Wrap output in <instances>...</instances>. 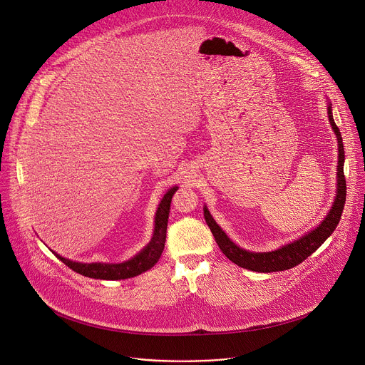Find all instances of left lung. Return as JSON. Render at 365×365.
I'll list each match as a JSON object with an SVG mask.
<instances>
[{"mask_svg": "<svg viewBox=\"0 0 365 365\" xmlns=\"http://www.w3.org/2000/svg\"><path fill=\"white\" fill-rule=\"evenodd\" d=\"M328 103V118L332 125V130L336 135L338 140V166H336V195L334 199V203L331 206L329 212L327 217L317 225L314 230H310L300 238L282 245L280 248L274 251H267V252H255V251H248L241 247H238L224 231L222 228L215 222L212 215L207 211L206 205L203 206V217L205 221L210 227L211 232L215 237L217 244L220 245L221 251L228 257L232 263L237 266L258 272V273H272V272H283L289 270L297 264H300L303 259H306L310 254H314L327 240L328 237L334 232L336 228L342 211H344V205H345V197H346V183H345V176H344V162H345V151H344V144H342V137L339 133V128L336 127L334 117H332V103L327 98Z\"/></svg>", "mask_w": 365, "mask_h": 365, "instance_id": "obj_1", "label": "left lung"}]
</instances>
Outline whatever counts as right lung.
I'll list each match as a JSON object with an SVG mask.
<instances>
[{"label": "right lung", "mask_w": 365, "mask_h": 365, "mask_svg": "<svg viewBox=\"0 0 365 365\" xmlns=\"http://www.w3.org/2000/svg\"><path fill=\"white\" fill-rule=\"evenodd\" d=\"M178 190V186H173L168 189L165 196L162 197L158 211L154 215V231L150 242L134 257H131L127 262L123 263H79L72 262L69 258L62 257L61 254L51 250L61 262H63L69 269L73 272L91 277V279H99V280H124L130 277H135L147 270H150L155 263L159 262V258L165 250L166 242V231H168V220L170 212V202L172 196Z\"/></svg>", "instance_id": "1"}]
</instances>
